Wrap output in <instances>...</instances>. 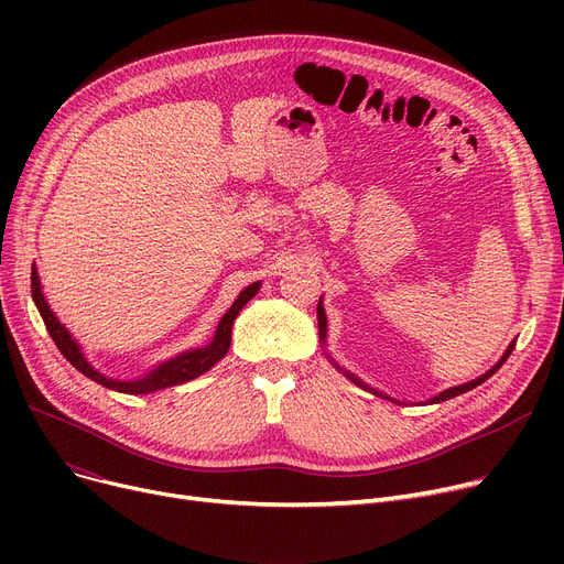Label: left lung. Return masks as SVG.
Listing matches in <instances>:
<instances>
[{"label": "left lung", "mask_w": 564, "mask_h": 564, "mask_svg": "<svg viewBox=\"0 0 564 564\" xmlns=\"http://www.w3.org/2000/svg\"><path fill=\"white\" fill-rule=\"evenodd\" d=\"M317 327H319V343H322V351H324V357H327L329 359V364L338 370V372H343L349 381H354V383H357V387H361V389H366V391H370V393H375V395H379V398H387V400H391V402H395V404H404L402 400H398V398H391V395H387V393H381V391H377V389H372V387H368V383L364 381V379H359L357 375H354V372H349V370H345L343 366H338L336 364V359L332 357V354L327 351V315H324V306H322V297H319V302H317ZM514 343H517V338L508 345V349L506 351H502V357L482 375V377H478V379H473V381H468L470 383V387H473V383H480L482 379H487V377H491L500 366H502V361H506L508 357H510V351H512V347H514ZM468 383H462V387H453V389H448V391H441L438 395H434V398H430L427 402L430 404H436V402H443V400H448V398H453V395H459L464 389H468Z\"/></svg>", "instance_id": "1"}]
</instances>
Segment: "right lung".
<instances>
[{
  "mask_svg": "<svg viewBox=\"0 0 564 564\" xmlns=\"http://www.w3.org/2000/svg\"><path fill=\"white\" fill-rule=\"evenodd\" d=\"M260 281L247 285L240 294H237V300L232 302V306L224 313V317L219 319L217 329L213 334V338L207 340L200 347H192L185 351H177L173 359L160 361L158 366L148 368L141 375L134 377H111L107 372H102L100 368H96V364L86 357L84 347L79 345V340L70 334V329L66 324L58 319V315L52 311L45 292H43V283L36 270V262L32 264V297L34 304L45 322L47 334L54 340V345L58 347V351L64 354L66 361H70V366L75 370H79L84 377L94 379L100 387L109 389V391H118V393H128V395H145V393H155L169 387H175V383H185L192 381L196 377H200L203 372H207L210 368H215L230 347V332H232V322L235 317L240 315V311L256 297L258 290H260Z\"/></svg>",
  "mask_w": 564,
  "mask_h": 564,
  "instance_id": "right-lung-1",
  "label": "right lung"
}]
</instances>
